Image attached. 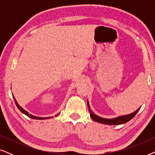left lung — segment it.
I'll use <instances>...</instances> for the list:
<instances>
[{
    "label": "left lung",
    "instance_id": "8db88e82",
    "mask_svg": "<svg viewBox=\"0 0 155 155\" xmlns=\"http://www.w3.org/2000/svg\"><path fill=\"white\" fill-rule=\"evenodd\" d=\"M87 106H88L89 111H90L91 118H92L94 121L100 123V124H105V125H120V124H126V123L132 119V118L136 115V114L138 112L140 109V107L135 111L133 112V113H131L130 114H127V115L118 116V117L114 118H104L96 115V114H95L94 112L91 110L90 104H89V102H88V100H87Z\"/></svg>",
    "mask_w": 155,
    "mask_h": 155
}]
</instances>
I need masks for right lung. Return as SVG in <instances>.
I'll use <instances>...</instances> for the list:
<instances>
[{
  "label": "right lung",
  "mask_w": 155,
  "mask_h": 155,
  "mask_svg": "<svg viewBox=\"0 0 155 155\" xmlns=\"http://www.w3.org/2000/svg\"><path fill=\"white\" fill-rule=\"evenodd\" d=\"M12 97H13V99H14V100H15V104H16V106H17V107L18 108L19 110H20V111L21 112H22V113L25 114V115L28 116V117L31 118H33V119H37V120H44V119H48V118H52V116H49V117H38V116H35L31 115V114H29L28 113V112H27V111H25V110L24 109H23L22 107H21L18 104V103L17 102V101H16L15 98V97H14V96H12ZM58 114H56V115L55 116H57L58 115Z\"/></svg>",
  "instance_id": "obj_1"
}]
</instances>
